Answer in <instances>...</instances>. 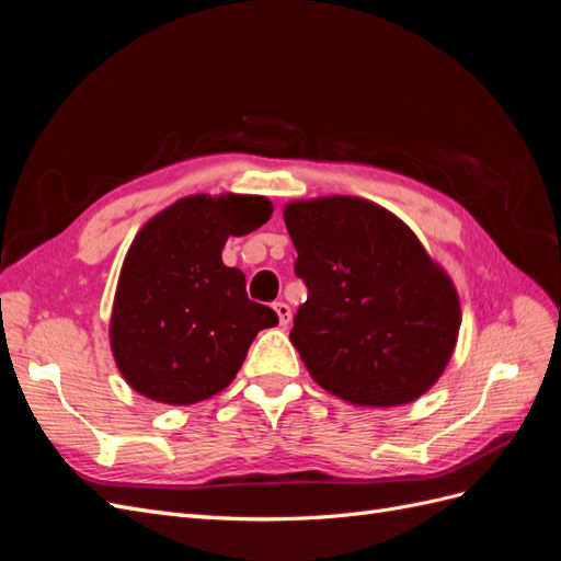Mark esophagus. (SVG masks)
<instances>
[{
    "label": "esophagus",
    "instance_id": "esophagus-1",
    "mask_svg": "<svg viewBox=\"0 0 561 561\" xmlns=\"http://www.w3.org/2000/svg\"><path fill=\"white\" fill-rule=\"evenodd\" d=\"M274 311L278 313V320H280V325H283V328L290 325V320H293V309L287 307L285 301H276V304H274Z\"/></svg>",
    "mask_w": 561,
    "mask_h": 561
}]
</instances>
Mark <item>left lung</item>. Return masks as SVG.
<instances>
[{
  "mask_svg": "<svg viewBox=\"0 0 561 561\" xmlns=\"http://www.w3.org/2000/svg\"><path fill=\"white\" fill-rule=\"evenodd\" d=\"M285 227L309 290L290 339L313 381L360 407L426 393L451 358L461 307L414 231L353 196L295 201Z\"/></svg>",
  "mask_w": 561,
  "mask_h": 561,
  "instance_id": "8db88e82",
  "label": "left lung"
}]
</instances>
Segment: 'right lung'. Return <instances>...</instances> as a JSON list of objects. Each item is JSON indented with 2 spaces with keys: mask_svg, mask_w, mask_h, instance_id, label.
<instances>
[{
  "mask_svg": "<svg viewBox=\"0 0 561 561\" xmlns=\"http://www.w3.org/2000/svg\"><path fill=\"white\" fill-rule=\"evenodd\" d=\"M271 213L264 196L196 194L135 236L110 325L133 390L165 404L208 400L231 383L257 332L278 325L274 309L248 299L243 271L222 262L229 236L254 231Z\"/></svg>",
  "mask_w": 561,
  "mask_h": 561,
  "instance_id": "right-lung-1",
  "label": "right lung"
}]
</instances>
